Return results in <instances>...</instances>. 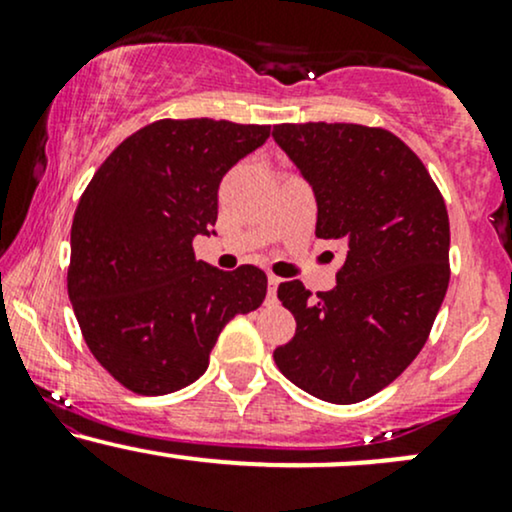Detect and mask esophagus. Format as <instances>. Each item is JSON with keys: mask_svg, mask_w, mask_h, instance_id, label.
<instances>
[{"mask_svg": "<svg viewBox=\"0 0 512 512\" xmlns=\"http://www.w3.org/2000/svg\"><path fill=\"white\" fill-rule=\"evenodd\" d=\"M267 281H269V289H267V298H269V303H274L276 301V286H279V276H274V274H269L267 276Z\"/></svg>", "mask_w": 512, "mask_h": 512, "instance_id": "1", "label": "esophagus"}]
</instances>
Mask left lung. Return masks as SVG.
<instances>
[{
    "mask_svg": "<svg viewBox=\"0 0 512 512\" xmlns=\"http://www.w3.org/2000/svg\"><path fill=\"white\" fill-rule=\"evenodd\" d=\"M272 137L313 185L315 236L346 248L332 291L313 298L298 279L279 284L296 334L274 361L308 395L363 402L431 334L450 281L445 199L421 158L383 127L284 122Z\"/></svg>",
    "mask_w": 512,
    "mask_h": 512,
    "instance_id": "left-lung-1",
    "label": "left lung"
}]
</instances>
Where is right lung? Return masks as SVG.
I'll return each instance as SVG.
<instances>
[{"label": "right lung", "mask_w": 512, "mask_h": 512, "mask_svg": "<svg viewBox=\"0 0 512 512\" xmlns=\"http://www.w3.org/2000/svg\"><path fill=\"white\" fill-rule=\"evenodd\" d=\"M269 125L156 120L101 163L76 207L67 291L96 361L127 390L156 397L195 383L228 320L260 308L267 274L197 260L219 185L262 146Z\"/></svg>", "instance_id": "1"}]
</instances>
